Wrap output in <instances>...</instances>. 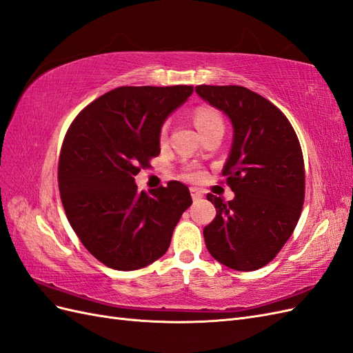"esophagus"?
I'll return each mask as SVG.
<instances>
[{
    "instance_id": "esophagus-1",
    "label": "esophagus",
    "mask_w": 353,
    "mask_h": 353,
    "mask_svg": "<svg viewBox=\"0 0 353 353\" xmlns=\"http://www.w3.org/2000/svg\"><path fill=\"white\" fill-rule=\"evenodd\" d=\"M190 191H191V197H193V200H194V201L201 200V197H203L201 190H199V188L193 187V188H190Z\"/></svg>"
}]
</instances>
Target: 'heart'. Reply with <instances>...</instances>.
Masks as SVG:
<instances>
[{"label":"heart","instance_id":"b5f03b06","mask_svg":"<svg viewBox=\"0 0 353 353\" xmlns=\"http://www.w3.org/2000/svg\"><path fill=\"white\" fill-rule=\"evenodd\" d=\"M193 119H194L197 130L201 132V135L206 134V132H210L213 130H219V128H221V130H223L222 117L218 112H215L213 109H209V108L196 109ZM165 132H166V126L162 128V135H165ZM185 175L191 179H199V178L203 176L200 170H194V169H188Z\"/></svg>","mask_w":353,"mask_h":353}]
</instances>
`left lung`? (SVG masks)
<instances>
[{"mask_svg":"<svg viewBox=\"0 0 353 353\" xmlns=\"http://www.w3.org/2000/svg\"><path fill=\"white\" fill-rule=\"evenodd\" d=\"M196 92L225 113L234 128L222 176L230 201L208 194L216 216L203 230L209 253L236 271L270 263L293 234L305 201V163L284 113L239 85H199Z\"/></svg>","mask_w":353,"mask_h":353,"instance_id":"obj_1","label":"left lung"}]
</instances>
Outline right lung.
I'll return each instance as SVG.
<instances>
[{
  "mask_svg": "<svg viewBox=\"0 0 353 353\" xmlns=\"http://www.w3.org/2000/svg\"><path fill=\"white\" fill-rule=\"evenodd\" d=\"M193 92L191 85L119 87L79 112L59 157L68 221L95 259L117 271L144 268L166 253L190 208L179 181L138 191L134 176L160 153V128Z\"/></svg>",
  "mask_w": 353,
  "mask_h": 353,
  "instance_id": "add662e5",
  "label": "right lung"
}]
</instances>
